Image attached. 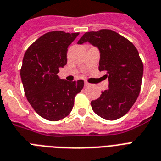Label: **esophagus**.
I'll list each match as a JSON object with an SVG mask.
<instances>
[{
	"mask_svg": "<svg viewBox=\"0 0 161 161\" xmlns=\"http://www.w3.org/2000/svg\"><path fill=\"white\" fill-rule=\"evenodd\" d=\"M84 86H85V87H89V86H90V83H88L87 81H85V82H84Z\"/></svg>",
	"mask_w": 161,
	"mask_h": 161,
	"instance_id": "34e87169",
	"label": "esophagus"
}]
</instances>
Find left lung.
<instances>
[{"label": "left lung", "instance_id": "left-lung-1", "mask_svg": "<svg viewBox=\"0 0 161 161\" xmlns=\"http://www.w3.org/2000/svg\"><path fill=\"white\" fill-rule=\"evenodd\" d=\"M88 42L100 52L98 70L106 73L108 88L91 102L93 112L104 119L115 120L126 114L140 94L143 63L135 45L116 31L101 29L83 34L78 44Z\"/></svg>", "mask_w": 161, "mask_h": 161}]
</instances>
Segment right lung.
<instances>
[{"label": "right lung", "mask_w": 161, "mask_h": 161, "mask_svg": "<svg viewBox=\"0 0 161 161\" xmlns=\"http://www.w3.org/2000/svg\"><path fill=\"white\" fill-rule=\"evenodd\" d=\"M79 32L49 31L34 42L24 54L21 78L29 103L41 117L58 121L73 109L83 80L68 82L58 78L59 68L67 64L68 47Z\"/></svg>", "instance_id": "add662e5"}]
</instances>
